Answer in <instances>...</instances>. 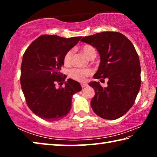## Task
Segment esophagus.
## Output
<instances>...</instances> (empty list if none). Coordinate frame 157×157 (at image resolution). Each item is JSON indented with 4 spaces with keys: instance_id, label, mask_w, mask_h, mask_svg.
Instances as JSON below:
<instances>
[{
    "instance_id": "34e87169",
    "label": "esophagus",
    "mask_w": 157,
    "mask_h": 157,
    "mask_svg": "<svg viewBox=\"0 0 157 157\" xmlns=\"http://www.w3.org/2000/svg\"><path fill=\"white\" fill-rule=\"evenodd\" d=\"M87 85H88V84H87L86 83H82V84H81V86H82V88H84V87H85V86H87Z\"/></svg>"
}]
</instances>
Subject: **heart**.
<instances>
[{"label":"heart","instance_id":"heart-1","mask_svg":"<svg viewBox=\"0 0 157 157\" xmlns=\"http://www.w3.org/2000/svg\"><path fill=\"white\" fill-rule=\"evenodd\" d=\"M82 51L86 55V57L91 59L93 57H95L96 55V50L94 46L91 45L86 44L84 45L82 48ZM73 52L71 50H68L66 52L63 57V63L65 66H69L71 63ZM91 71L88 68H73L70 71L69 75L72 79L78 82H84L87 76L91 74Z\"/></svg>","mask_w":157,"mask_h":157}]
</instances>
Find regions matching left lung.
<instances>
[{"label": "left lung", "mask_w": 157, "mask_h": 157, "mask_svg": "<svg viewBox=\"0 0 157 157\" xmlns=\"http://www.w3.org/2000/svg\"><path fill=\"white\" fill-rule=\"evenodd\" d=\"M81 41L99 52L100 63L94 78L109 79L105 88L98 82L89 83L95 90L91 101L92 109L104 119H118L134 105L141 84L136 50L132 42L118 32H103L84 36Z\"/></svg>", "instance_id": "8db88e82"}]
</instances>
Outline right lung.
Returning a JSON list of instances; mask_svg holds the SVG:
<instances>
[{"mask_svg":"<svg viewBox=\"0 0 157 157\" xmlns=\"http://www.w3.org/2000/svg\"><path fill=\"white\" fill-rule=\"evenodd\" d=\"M81 38L44 34L32 42L23 54L21 89L28 107L45 121H56L66 116L73 95L82 90L79 82L71 79L65 82V86H56L66 79L60 73L63 55Z\"/></svg>","mask_w":157,"mask_h":157,"instance_id":"right-lung-1","label":"right lung"}]
</instances>
